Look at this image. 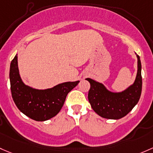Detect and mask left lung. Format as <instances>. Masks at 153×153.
Instances as JSON below:
<instances>
[{"mask_svg":"<svg viewBox=\"0 0 153 153\" xmlns=\"http://www.w3.org/2000/svg\"><path fill=\"white\" fill-rule=\"evenodd\" d=\"M137 57V74L133 84L119 92L108 90L102 83L86 78L90 83L88 99L93 110L102 118L119 120L129 113L138 103L142 88L141 64Z\"/></svg>","mask_w":153,"mask_h":153,"instance_id":"obj_1","label":"left lung"}]
</instances>
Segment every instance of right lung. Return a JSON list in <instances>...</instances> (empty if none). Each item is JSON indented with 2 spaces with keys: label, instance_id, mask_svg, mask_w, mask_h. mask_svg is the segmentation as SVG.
Returning a JSON list of instances; mask_svg holds the SVG:
<instances>
[{
  "label": "right lung",
  "instance_id": "1",
  "mask_svg": "<svg viewBox=\"0 0 153 153\" xmlns=\"http://www.w3.org/2000/svg\"><path fill=\"white\" fill-rule=\"evenodd\" d=\"M9 79L15 105L22 114L39 122L55 117L62 109L67 94L80 82H65L45 89L30 87L23 83L20 77L17 54L11 62Z\"/></svg>",
  "mask_w": 153,
  "mask_h": 153
}]
</instances>
